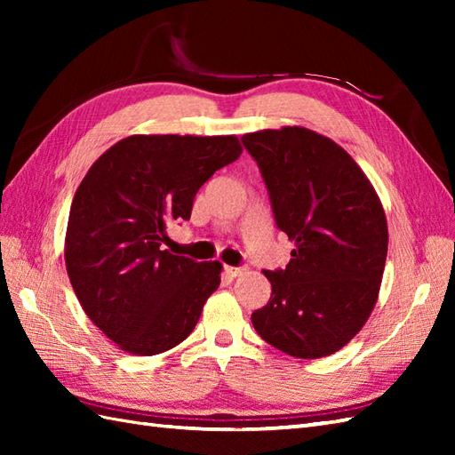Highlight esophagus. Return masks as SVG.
Returning a JSON list of instances; mask_svg holds the SVG:
<instances>
[{
	"instance_id": "1",
	"label": "esophagus",
	"mask_w": 455,
	"mask_h": 455,
	"mask_svg": "<svg viewBox=\"0 0 455 455\" xmlns=\"http://www.w3.org/2000/svg\"><path fill=\"white\" fill-rule=\"evenodd\" d=\"M246 272L244 267H233V266H225V274L228 275V277H238V275H243Z\"/></svg>"
}]
</instances>
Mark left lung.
Returning <instances> with one entry per match:
<instances>
[{"mask_svg":"<svg viewBox=\"0 0 455 455\" xmlns=\"http://www.w3.org/2000/svg\"><path fill=\"white\" fill-rule=\"evenodd\" d=\"M272 201L274 219L295 248L285 269L264 272L267 305L256 332L293 357L340 350L370 318L387 258V219L362 168L342 147L305 127L244 134Z\"/></svg>","mask_w":455,"mask_h":455,"instance_id":"obj_1","label":"left lung"}]
</instances>
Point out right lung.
Here are the masks:
<instances>
[{
	"label": "right lung",
	"mask_w": 455,
	"mask_h": 455,
	"mask_svg": "<svg viewBox=\"0 0 455 455\" xmlns=\"http://www.w3.org/2000/svg\"><path fill=\"white\" fill-rule=\"evenodd\" d=\"M243 147L227 137L132 134L93 162L76 191L66 269L82 308L121 350L154 355L186 340L220 283L219 262L173 256V220Z\"/></svg>",
	"instance_id": "obj_1"
}]
</instances>
